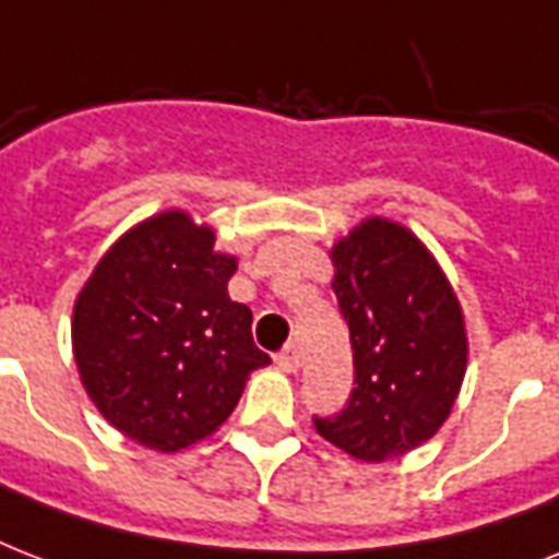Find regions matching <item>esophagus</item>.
<instances>
[{"mask_svg":"<svg viewBox=\"0 0 559 559\" xmlns=\"http://www.w3.org/2000/svg\"><path fill=\"white\" fill-rule=\"evenodd\" d=\"M275 362H278L281 371L296 373L298 366H301V359H298V348H296V345H287V348L281 350L278 359H275Z\"/></svg>","mask_w":559,"mask_h":559,"instance_id":"1","label":"esophagus"}]
</instances>
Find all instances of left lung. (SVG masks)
<instances>
[{
	"instance_id": "left-lung-1",
	"label": "left lung",
	"mask_w": 559,
	"mask_h": 559,
	"mask_svg": "<svg viewBox=\"0 0 559 559\" xmlns=\"http://www.w3.org/2000/svg\"><path fill=\"white\" fill-rule=\"evenodd\" d=\"M333 293L350 331L354 391L313 417L324 441L380 464L429 441L467 371V328L450 281L406 226L368 217L331 249Z\"/></svg>"
}]
</instances>
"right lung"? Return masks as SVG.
<instances>
[{
  "instance_id": "right-lung-1",
  "label": "right lung",
  "mask_w": 559,
  "mask_h": 559,
  "mask_svg": "<svg viewBox=\"0 0 559 559\" xmlns=\"http://www.w3.org/2000/svg\"><path fill=\"white\" fill-rule=\"evenodd\" d=\"M237 258L214 228L162 211L109 246L72 313L81 382L118 432L179 452L226 424L254 368L252 310L228 298Z\"/></svg>"
}]
</instances>
